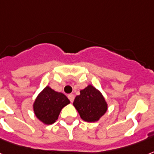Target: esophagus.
<instances>
[{
    "label": "esophagus",
    "mask_w": 154,
    "mask_h": 154,
    "mask_svg": "<svg viewBox=\"0 0 154 154\" xmlns=\"http://www.w3.org/2000/svg\"><path fill=\"white\" fill-rule=\"evenodd\" d=\"M68 98H69V99L70 100V102H71V103H72V102H73V100H74V94H69V95H68Z\"/></svg>",
    "instance_id": "34e87169"
}]
</instances>
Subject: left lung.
<instances>
[{
	"instance_id": "1",
	"label": "left lung",
	"mask_w": 154,
	"mask_h": 154,
	"mask_svg": "<svg viewBox=\"0 0 154 154\" xmlns=\"http://www.w3.org/2000/svg\"><path fill=\"white\" fill-rule=\"evenodd\" d=\"M73 106L81 118L89 123L98 121L108 109L103 94L90 84L80 90V94L76 96L73 101Z\"/></svg>"
}]
</instances>
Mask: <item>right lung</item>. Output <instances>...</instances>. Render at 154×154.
I'll return each mask as SVG.
<instances>
[{
  "mask_svg": "<svg viewBox=\"0 0 154 154\" xmlns=\"http://www.w3.org/2000/svg\"><path fill=\"white\" fill-rule=\"evenodd\" d=\"M70 101L64 94L47 85L38 94L33 103L36 118L44 124H52L57 120L60 111Z\"/></svg>",
  "mask_w": 154,
  "mask_h": 154,
  "instance_id": "1",
  "label": "right lung"
}]
</instances>
